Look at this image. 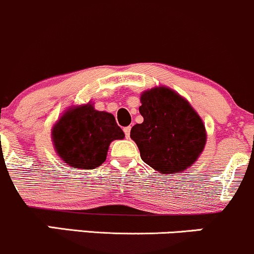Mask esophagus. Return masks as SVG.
Returning a JSON list of instances; mask_svg holds the SVG:
<instances>
[{
    "instance_id": "34e87169",
    "label": "esophagus",
    "mask_w": 254,
    "mask_h": 254,
    "mask_svg": "<svg viewBox=\"0 0 254 254\" xmlns=\"http://www.w3.org/2000/svg\"><path fill=\"white\" fill-rule=\"evenodd\" d=\"M123 130H124L125 137L129 138V137H130V130H131V127H125L124 129H123Z\"/></svg>"
}]
</instances>
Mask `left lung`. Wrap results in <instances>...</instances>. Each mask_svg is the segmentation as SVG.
<instances>
[{"label":"left lung","mask_w":254,"mask_h":254,"mask_svg":"<svg viewBox=\"0 0 254 254\" xmlns=\"http://www.w3.org/2000/svg\"><path fill=\"white\" fill-rule=\"evenodd\" d=\"M143 123L130 137L141 159L159 174L182 172L191 166L206 143L204 123L188 101L169 88H154L141 96Z\"/></svg>","instance_id":"1"}]
</instances>
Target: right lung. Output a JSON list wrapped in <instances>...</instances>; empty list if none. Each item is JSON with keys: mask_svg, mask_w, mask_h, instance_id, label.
Returning <instances> with one entry per match:
<instances>
[{"mask_svg": "<svg viewBox=\"0 0 254 254\" xmlns=\"http://www.w3.org/2000/svg\"><path fill=\"white\" fill-rule=\"evenodd\" d=\"M53 142L59 157L69 166L91 170L106 160L108 147L124 132L111 113L91 105L72 108L53 127Z\"/></svg>", "mask_w": 254, "mask_h": 254, "instance_id": "right-lung-1", "label": "right lung"}]
</instances>
